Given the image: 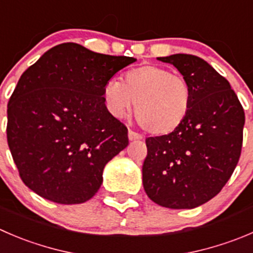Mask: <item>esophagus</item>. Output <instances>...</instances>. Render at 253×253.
<instances>
[{
    "label": "esophagus",
    "mask_w": 253,
    "mask_h": 253,
    "mask_svg": "<svg viewBox=\"0 0 253 253\" xmlns=\"http://www.w3.org/2000/svg\"><path fill=\"white\" fill-rule=\"evenodd\" d=\"M128 139L129 141H136V139H141V136L138 133H136L134 131H128Z\"/></svg>",
    "instance_id": "esophagus-1"
}]
</instances>
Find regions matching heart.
<instances>
[{
	"label": "heart",
	"instance_id": "1",
	"mask_svg": "<svg viewBox=\"0 0 253 253\" xmlns=\"http://www.w3.org/2000/svg\"><path fill=\"white\" fill-rule=\"evenodd\" d=\"M106 109L114 117L134 115L144 131L164 136L185 122L193 104L188 80L158 65H141L122 75V82L109 80L102 87ZM136 105H134V102Z\"/></svg>",
	"mask_w": 253,
	"mask_h": 253
}]
</instances>
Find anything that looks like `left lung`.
Segmentation results:
<instances>
[{"label":"left lung","mask_w":253,"mask_h":253,"mask_svg":"<svg viewBox=\"0 0 253 253\" xmlns=\"http://www.w3.org/2000/svg\"><path fill=\"white\" fill-rule=\"evenodd\" d=\"M173 64L193 90L185 122L169 134L146 139L144 192L169 209H193L219 194L234 173L244 138L245 112L230 83L202 58L174 54Z\"/></svg>","instance_id":"left-lung-1"}]
</instances>
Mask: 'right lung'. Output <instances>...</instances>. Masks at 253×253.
Instances as JSON below:
<instances>
[{
    "mask_svg": "<svg viewBox=\"0 0 253 253\" xmlns=\"http://www.w3.org/2000/svg\"><path fill=\"white\" fill-rule=\"evenodd\" d=\"M134 61L63 43L19 78L7 105V142L19 176L39 197L82 204L96 194L106 163L128 144L102 87Z\"/></svg>",
    "mask_w": 253,
    "mask_h": 253,
    "instance_id": "1",
    "label": "right lung"
}]
</instances>
